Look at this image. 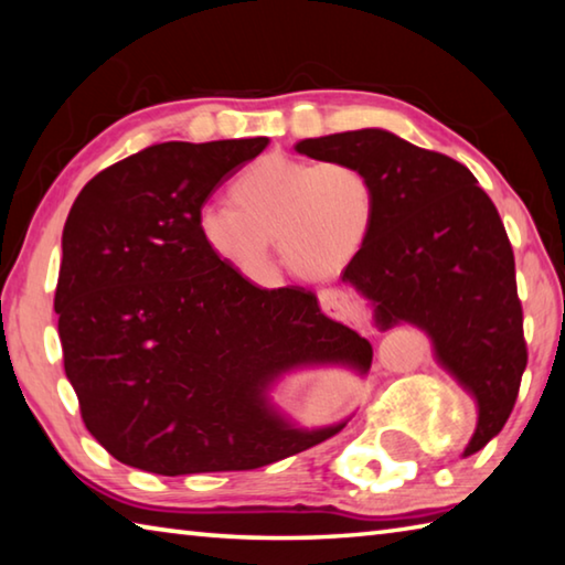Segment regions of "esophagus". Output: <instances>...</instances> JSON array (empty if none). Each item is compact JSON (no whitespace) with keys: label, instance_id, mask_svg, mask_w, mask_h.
<instances>
[{"label":"esophagus","instance_id":"1","mask_svg":"<svg viewBox=\"0 0 565 565\" xmlns=\"http://www.w3.org/2000/svg\"><path fill=\"white\" fill-rule=\"evenodd\" d=\"M319 303L321 309L333 319L351 321L353 327L359 329L371 327V309L359 299V296H353L343 289H323L319 294Z\"/></svg>","mask_w":565,"mask_h":565}]
</instances>
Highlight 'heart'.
Segmentation results:
<instances>
[{
	"instance_id": "heart-1",
	"label": "heart",
	"mask_w": 565,
	"mask_h": 565,
	"mask_svg": "<svg viewBox=\"0 0 565 565\" xmlns=\"http://www.w3.org/2000/svg\"><path fill=\"white\" fill-rule=\"evenodd\" d=\"M228 199L199 209L196 232L246 279L271 274V238L296 276L329 279L363 252L379 218L374 177L347 159L264 154L238 171Z\"/></svg>"
}]
</instances>
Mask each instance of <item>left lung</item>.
I'll use <instances>...</instances> for the list:
<instances>
[{
  "mask_svg": "<svg viewBox=\"0 0 565 565\" xmlns=\"http://www.w3.org/2000/svg\"><path fill=\"white\" fill-rule=\"evenodd\" d=\"M299 154L347 159L379 186V218L343 269L379 331L411 323L436 361L473 396L478 424L463 456L509 420L529 361L513 248L489 194L461 161L384 129L303 139Z\"/></svg>",
  "mask_w": 565,
  "mask_h": 565,
  "instance_id": "obj_1",
  "label": "left lung"
}]
</instances>
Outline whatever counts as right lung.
<instances>
[{
	"mask_svg": "<svg viewBox=\"0 0 565 565\" xmlns=\"http://www.w3.org/2000/svg\"><path fill=\"white\" fill-rule=\"evenodd\" d=\"M266 137L164 141L99 171L62 234L54 311L64 371L89 434L159 476L252 471L327 441L271 401L286 374H366L371 343L303 286L262 289L218 264L196 232L212 191Z\"/></svg>",
	"mask_w": 565,
	"mask_h": 565,
	"instance_id": "obj_1",
	"label": "right lung"
}]
</instances>
